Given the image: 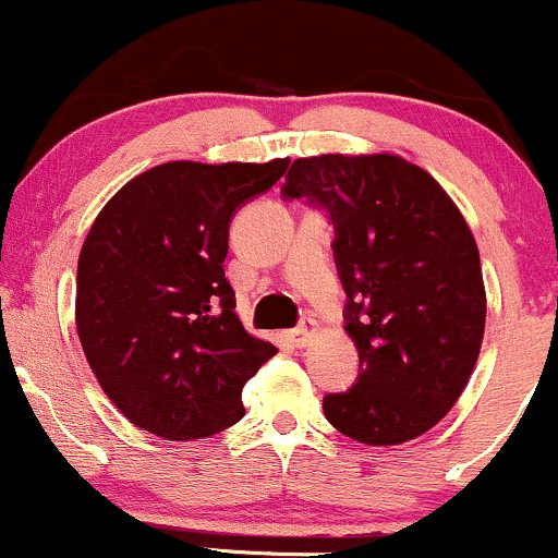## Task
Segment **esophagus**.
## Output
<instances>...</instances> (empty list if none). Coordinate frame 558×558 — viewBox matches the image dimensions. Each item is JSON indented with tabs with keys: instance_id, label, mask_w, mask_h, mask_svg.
I'll return each instance as SVG.
<instances>
[{
	"instance_id": "obj_1",
	"label": "esophagus",
	"mask_w": 558,
	"mask_h": 558,
	"mask_svg": "<svg viewBox=\"0 0 558 558\" xmlns=\"http://www.w3.org/2000/svg\"><path fill=\"white\" fill-rule=\"evenodd\" d=\"M317 333V323L312 317H302L296 328L289 330V341L293 347H307Z\"/></svg>"
}]
</instances>
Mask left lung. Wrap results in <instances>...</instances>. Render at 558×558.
<instances>
[{
    "label": "left lung",
    "mask_w": 558,
    "mask_h": 558,
    "mask_svg": "<svg viewBox=\"0 0 558 558\" xmlns=\"http://www.w3.org/2000/svg\"><path fill=\"white\" fill-rule=\"evenodd\" d=\"M333 225L347 333L360 354L352 389L323 397V413L365 445L421 437L456 405L480 357L485 283L466 219L405 158H299L280 187Z\"/></svg>",
    "instance_id": "8db88e82"
}]
</instances>
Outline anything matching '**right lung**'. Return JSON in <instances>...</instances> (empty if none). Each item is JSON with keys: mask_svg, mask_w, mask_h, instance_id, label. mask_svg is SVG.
<instances>
[{"mask_svg": "<svg viewBox=\"0 0 558 558\" xmlns=\"http://www.w3.org/2000/svg\"><path fill=\"white\" fill-rule=\"evenodd\" d=\"M289 158L171 161L126 182L97 214L76 269L89 368L134 426L201 439L243 418L241 391L278 349L246 333L225 278L235 211Z\"/></svg>", "mask_w": 558, "mask_h": 558, "instance_id": "add662e5", "label": "right lung"}]
</instances>
